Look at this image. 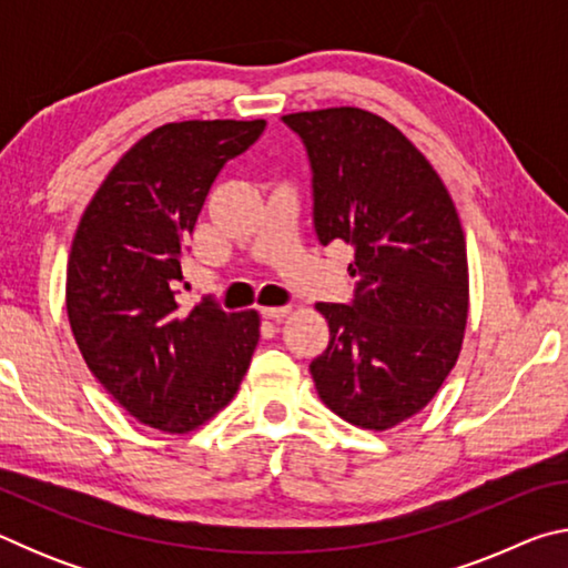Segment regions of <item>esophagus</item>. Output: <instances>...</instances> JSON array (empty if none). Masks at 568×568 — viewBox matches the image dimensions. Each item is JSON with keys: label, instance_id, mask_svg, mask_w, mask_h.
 <instances>
[{"label": "esophagus", "instance_id": "esophagus-1", "mask_svg": "<svg viewBox=\"0 0 568 568\" xmlns=\"http://www.w3.org/2000/svg\"><path fill=\"white\" fill-rule=\"evenodd\" d=\"M293 307L291 305H271V307H261V313H263V318H267V321H283L287 313H291Z\"/></svg>", "mask_w": 568, "mask_h": 568}]
</instances>
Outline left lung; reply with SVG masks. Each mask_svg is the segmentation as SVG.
<instances>
[{"instance_id":"left-lung-1","label":"left lung","mask_w":568,"mask_h":568,"mask_svg":"<svg viewBox=\"0 0 568 568\" xmlns=\"http://www.w3.org/2000/svg\"><path fill=\"white\" fill-rule=\"evenodd\" d=\"M313 168L323 245L355 247L351 305L318 303L331 343L311 363L321 400L365 430L416 416L464 345L468 257L444 180L396 124L361 108L285 114Z\"/></svg>"}]
</instances>
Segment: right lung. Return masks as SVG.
Returning <instances> with one entry per match:
<instances>
[{
	"instance_id": "1",
	"label": "right lung",
	"mask_w": 568,
	"mask_h": 568,
	"mask_svg": "<svg viewBox=\"0 0 568 568\" xmlns=\"http://www.w3.org/2000/svg\"><path fill=\"white\" fill-rule=\"evenodd\" d=\"M265 120H187L148 132L84 207L67 261V318L92 376L132 418L190 434L223 410L261 341L257 311H182V243L227 160Z\"/></svg>"
}]
</instances>
